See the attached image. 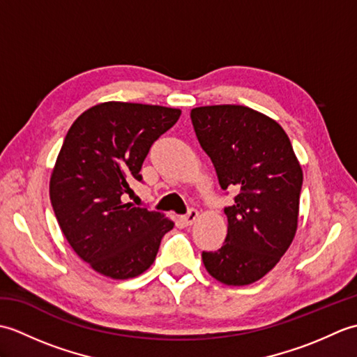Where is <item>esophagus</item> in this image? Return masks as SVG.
<instances>
[{
    "mask_svg": "<svg viewBox=\"0 0 357 357\" xmlns=\"http://www.w3.org/2000/svg\"><path fill=\"white\" fill-rule=\"evenodd\" d=\"M198 216H199L198 210H196V208H188L187 213L183 216V221H184L187 225H192V224L196 221V218H198Z\"/></svg>",
    "mask_w": 357,
    "mask_h": 357,
    "instance_id": "esophagus-1",
    "label": "esophagus"
}]
</instances>
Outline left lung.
Here are the masks:
<instances>
[{
    "label": "left lung",
    "instance_id": "left-lung-1",
    "mask_svg": "<svg viewBox=\"0 0 357 357\" xmlns=\"http://www.w3.org/2000/svg\"><path fill=\"white\" fill-rule=\"evenodd\" d=\"M222 190L236 188L224 211L229 231L218 252H202L225 285H248L275 267L298 229L302 169L276 121L244 105H206L190 113Z\"/></svg>",
    "mask_w": 357,
    "mask_h": 357
}]
</instances>
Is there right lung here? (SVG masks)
<instances>
[{"instance_id": "add662e5", "label": "right lung", "mask_w": 357, "mask_h": 357, "mask_svg": "<svg viewBox=\"0 0 357 357\" xmlns=\"http://www.w3.org/2000/svg\"><path fill=\"white\" fill-rule=\"evenodd\" d=\"M179 109L110 101L86 110L67 132L50 178V201L66 239L82 261L112 279L153 264L170 219L123 202L153 142Z\"/></svg>"}]
</instances>
